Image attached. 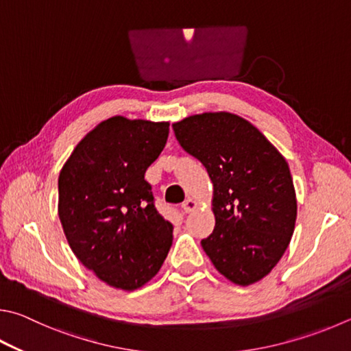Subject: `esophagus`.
Masks as SVG:
<instances>
[{
	"label": "esophagus",
	"mask_w": 351,
	"mask_h": 351,
	"mask_svg": "<svg viewBox=\"0 0 351 351\" xmlns=\"http://www.w3.org/2000/svg\"><path fill=\"white\" fill-rule=\"evenodd\" d=\"M196 206H197L196 201L192 199V197H189V199H186V201L182 202V210L186 213H190V212H193V210L196 208Z\"/></svg>",
	"instance_id": "esophagus-1"
}]
</instances>
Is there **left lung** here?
<instances>
[{
  "label": "left lung",
  "instance_id": "left-lung-1",
  "mask_svg": "<svg viewBox=\"0 0 351 351\" xmlns=\"http://www.w3.org/2000/svg\"><path fill=\"white\" fill-rule=\"evenodd\" d=\"M171 127L213 182L216 222L201 241L204 252L228 281H261L295 230L298 204L285 158L256 127L228 112L193 114Z\"/></svg>",
  "mask_w": 351,
  "mask_h": 351
}]
</instances>
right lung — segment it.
Returning <instances> with one entry per match:
<instances>
[{
  "mask_svg": "<svg viewBox=\"0 0 351 351\" xmlns=\"http://www.w3.org/2000/svg\"><path fill=\"white\" fill-rule=\"evenodd\" d=\"M169 123L113 117L81 139L58 178V215L82 265L114 289L136 290L161 269L173 226L158 213L145 170Z\"/></svg>",
  "mask_w": 351,
  "mask_h": 351,
  "instance_id": "1",
  "label": "right lung"
}]
</instances>
